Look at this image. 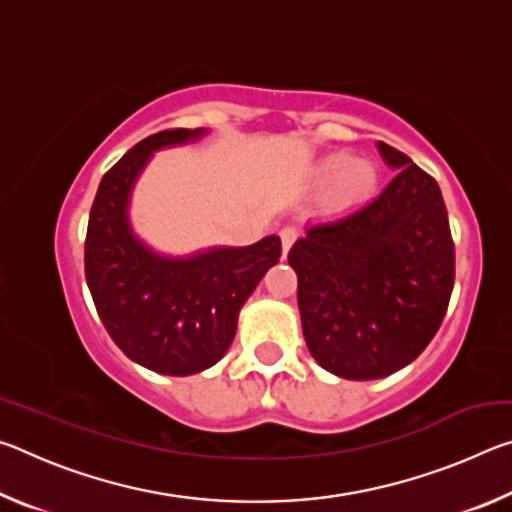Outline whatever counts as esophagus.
<instances>
[{
    "mask_svg": "<svg viewBox=\"0 0 512 512\" xmlns=\"http://www.w3.org/2000/svg\"><path fill=\"white\" fill-rule=\"evenodd\" d=\"M280 239H282V250L284 253H289V248L296 244V239H298L296 225H284V228L280 230Z\"/></svg>",
    "mask_w": 512,
    "mask_h": 512,
    "instance_id": "34e87169",
    "label": "esophagus"
}]
</instances>
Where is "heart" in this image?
I'll return each mask as SVG.
<instances>
[{
    "label": "heart",
    "mask_w": 512,
    "mask_h": 512,
    "mask_svg": "<svg viewBox=\"0 0 512 512\" xmlns=\"http://www.w3.org/2000/svg\"><path fill=\"white\" fill-rule=\"evenodd\" d=\"M325 180H339V198L343 203H361L375 194L379 173L375 164L354 160L348 153H334L320 167Z\"/></svg>",
    "instance_id": "obj_1"
}]
</instances>
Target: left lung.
Masks as SVG:
<instances>
[{
	"label": "left lung",
	"mask_w": 512,
	"mask_h": 512,
	"mask_svg": "<svg viewBox=\"0 0 512 512\" xmlns=\"http://www.w3.org/2000/svg\"><path fill=\"white\" fill-rule=\"evenodd\" d=\"M395 178L375 201L314 223L289 250L311 357L336 377L379 379L436 336L454 289V241L440 187L379 142Z\"/></svg>",
	"instance_id": "8db88e82"
}]
</instances>
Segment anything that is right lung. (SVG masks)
<instances>
[{"instance_id": "1", "label": "right lung", "mask_w": 512, "mask_h": 512, "mask_svg": "<svg viewBox=\"0 0 512 512\" xmlns=\"http://www.w3.org/2000/svg\"><path fill=\"white\" fill-rule=\"evenodd\" d=\"M203 135L176 128L135 144L101 178L85 237V280L110 339L128 359L173 377L212 368L228 352L239 309L282 255L275 235L185 257L162 255L135 235L128 207L153 153Z\"/></svg>"}]
</instances>
